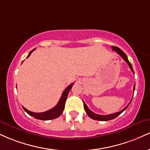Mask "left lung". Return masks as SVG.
<instances>
[{"label":"left lung","mask_w":150,"mask_h":150,"mask_svg":"<svg viewBox=\"0 0 150 150\" xmlns=\"http://www.w3.org/2000/svg\"><path fill=\"white\" fill-rule=\"evenodd\" d=\"M112 50H114L115 52H117V53L118 54H120L121 57H122V59H124V61H126V62L127 63L128 65L129 66V68L131 70V71L133 72V73H134V71H133V67H132V65H131V63L129 62V61L128 60V58H127V56L126 55V54L124 53V52L122 51L121 49H120L119 47H115V46H112ZM135 90V85L133 86V91ZM131 103V102H130ZM130 103L129 104H128L127 106H126L125 108H124L122 110H121L120 112H117L116 113H113V114H110V115H97L96 114V113L93 112L91 110L89 109V108L87 107V105L85 104V103L83 101V103H84V110H85L86 111V113L87 114L88 116H89L90 118L93 119V120H98V121H108V120H113V119L116 118L117 116H119L121 113H122L126 109L128 108V106L129 105Z\"/></svg>","instance_id":"8db88e82"}]
</instances>
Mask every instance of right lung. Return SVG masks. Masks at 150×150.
Wrapping results in <instances>:
<instances>
[{"label": "right lung", "instance_id": "right-lung-1", "mask_svg": "<svg viewBox=\"0 0 150 150\" xmlns=\"http://www.w3.org/2000/svg\"><path fill=\"white\" fill-rule=\"evenodd\" d=\"M35 50V49H33V50H31L28 54V57L26 58L29 57L30 54L32 53V52H33ZM73 85V83L70 84L69 86H68L66 88V89L64 90V92H63L62 95H61V97L59 100V103H58L57 105L55 107H54L52 109L49 110L46 112H30L29 110L23 107V110L28 113V115H30V116L33 117L34 118L37 119V120H54V119L57 118L60 115L62 114L63 111H64V108H65V104H66V99H67L68 93H69L70 90L71 89L72 86Z\"/></svg>", "mask_w": 150, "mask_h": 150}]
</instances>
